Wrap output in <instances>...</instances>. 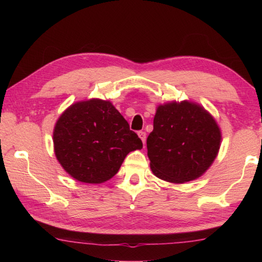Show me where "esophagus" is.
I'll return each mask as SVG.
<instances>
[{
  "mask_svg": "<svg viewBox=\"0 0 262 262\" xmlns=\"http://www.w3.org/2000/svg\"><path fill=\"white\" fill-rule=\"evenodd\" d=\"M137 134H139V136H140V139L142 140V142H143V144H145V139H147V134H145V132H143V130H141V132H139V133H137Z\"/></svg>",
  "mask_w": 262,
  "mask_h": 262,
  "instance_id": "esophagus-1",
  "label": "esophagus"
}]
</instances>
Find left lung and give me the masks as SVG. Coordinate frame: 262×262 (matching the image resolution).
<instances>
[{
    "label": "left lung",
    "mask_w": 262,
    "mask_h": 262,
    "mask_svg": "<svg viewBox=\"0 0 262 262\" xmlns=\"http://www.w3.org/2000/svg\"><path fill=\"white\" fill-rule=\"evenodd\" d=\"M221 130L199 104L159 105L147 139L150 168L159 179L181 184L201 177L219 154Z\"/></svg>",
    "instance_id": "8db88e82"
}]
</instances>
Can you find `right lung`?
Instances as JSON below:
<instances>
[{
    "mask_svg": "<svg viewBox=\"0 0 262 262\" xmlns=\"http://www.w3.org/2000/svg\"><path fill=\"white\" fill-rule=\"evenodd\" d=\"M53 142L61 166L86 184L110 180L128 154L143 147L112 103L95 98L77 101L61 114Z\"/></svg>",
    "mask_w": 262,
    "mask_h": 262,
    "instance_id": "obj_1",
    "label": "right lung"
}]
</instances>
